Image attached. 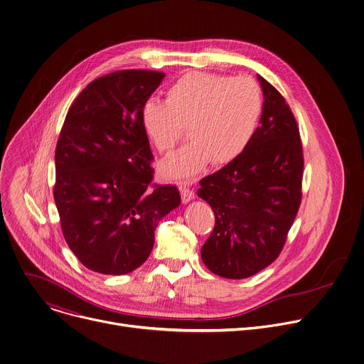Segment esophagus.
Returning a JSON list of instances; mask_svg holds the SVG:
<instances>
[{
  "instance_id": "obj_1",
  "label": "esophagus",
  "mask_w": 364,
  "mask_h": 364,
  "mask_svg": "<svg viewBox=\"0 0 364 364\" xmlns=\"http://www.w3.org/2000/svg\"><path fill=\"white\" fill-rule=\"evenodd\" d=\"M180 193H181V200L183 203H188L191 200H194L196 194L193 190H190L188 187H180Z\"/></svg>"
}]
</instances>
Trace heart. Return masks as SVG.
Masks as SVG:
<instances>
[{
  "mask_svg": "<svg viewBox=\"0 0 364 364\" xmlns=\"http://www.w3.org/2000/svg\"><path fill=\"white\" fill-rule=\"evenodd\" d=\"M262 108L261 87L252 77L191 72L168 89L166 103H145L141 124L161 154L170 152L187 129L191 142L159 168L167 180L186 181L212 161L223 166L237 159L256 132Z\"/></svg>",
  "mask_w": 364,
  "mask_h": 364,
  "instance_id": "1",
  "label": "heart"
}]
</instances>
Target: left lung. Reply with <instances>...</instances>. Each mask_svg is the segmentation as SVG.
<instances>
[{
  "mask_svg": "<svg viewBox=\"0 0 364 364\" xmlns=\"http://www.w3.org/2000/svg\"><path fill=\"white\" fill-rule=\"evenodd\" d=\"M264 93L261 125L237 159L200 181L216 225L201 247L204 265L228 279L249 278L271 265L301 203L302 145L282 95L257 75Z\"/></svg>",
  "mask_w": 364,
  "mask_h": 364,
  "instance_id": "left-lung-1",
  "label": "left lung"
}]
</instances>
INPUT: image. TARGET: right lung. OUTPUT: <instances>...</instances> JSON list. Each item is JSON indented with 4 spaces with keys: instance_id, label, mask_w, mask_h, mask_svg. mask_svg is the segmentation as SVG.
Instances as JSON below:
<instances>
[{
    "instance_id": "right-lung-1",
    "label": "right lung",
    "mask_w": 364,
    "mask_h": 364,
    "mask_svg": "<svg viewBox=\"0 0 364 364\" xmlns=\"http://www.w3.org/2000/svg\"><path fill=\"white\" fill-rule=\"evenodd\" d=\"M166 75L119 70L90 82L66 115L55 154L63 236L87 269L125 275L141 267L159 222L180 205L176 186H154L142 108Z\"/></svg>"
}]
</instances>
